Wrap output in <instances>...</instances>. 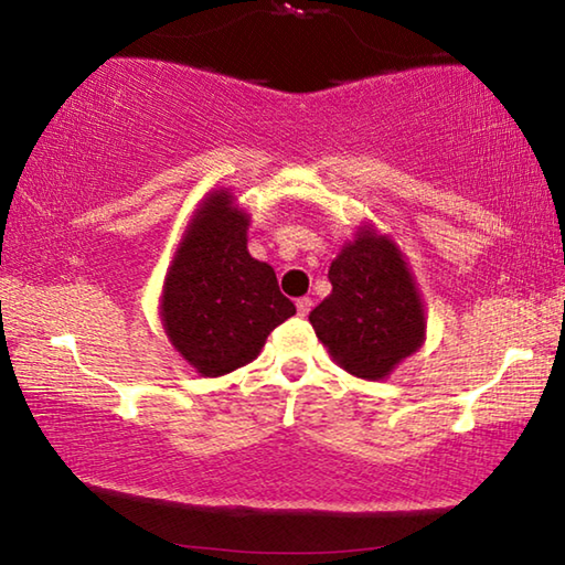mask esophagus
I'll list each match as a JSON object with an SVG mask.
<instances>
[{
    "instance_id": "obj_1",
    "label": "esophagus",
    "mask_w": 565,
    "mask_h": 565,
    "mask_svg": "<svg viewBox=\"0 0 565 565\" xmlns=\"http://www.w3.org/2000/svg\"><path fill=\"white\" fill-rule=\"evenodd\" d=\"M313 301L309 299V296H301V299H296V311H299V317H306V313L311 311Z\"/></svg>"
}]
</instances>
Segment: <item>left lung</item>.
Listing matches in <instances>:
<instances>
[{
    "label": "left lung",
    "instance_id": "left-lung-1",
    "mask_svg": "<svg viewBox=\"0 0 565 565\" xmlns=\"http://www.w3.org/2000/svg\"><path fill=\"white\" fill-rule=\"evenodd\" d=\"M331 294L309 313L319 341L349 374L379 381L426 337L424 301L404 254L374 226H361L329 269Z\"/></svg>",
    "mask_w": 565,
    "mask_h": 565
}]
</instances>
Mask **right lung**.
<instances>
[{
    "label": "right lung",
    "mask_w": 565,
    "mask_h": 565,
    "mask_svg": "<svg viewBox=\"0 0 565 565\" xmlns=\"http://www.w3.org/2000/svg\"><path fill=\"white\" fill-rule=\"evenodd\" d=\"M248 214L228 191L204 199L171 262L161 323L189 366L224 376L259 356L266 337L296 313L274 269L246 248Z\"/></svg>",
    "instance_id": "add662e5"
}]
</instances>
